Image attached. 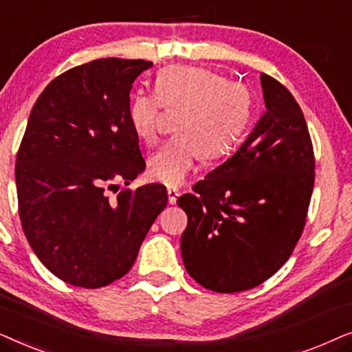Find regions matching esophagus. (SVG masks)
<instances>
[{"label": "esophagus", "mask_w": 352, "mask_h": 352, "mask_svg": "<svg viewBox=\"0 0 352 352\" xmlns=\"http://www.w3.org/2000/svg\"><path fill=\"white\" fill-rule=\"evenodd\" d=\"M181 195V192L176 189V187H170V189H168V200H170V204L171 205H175L176 201H177V197Z\"/></svg>", "instance_id": "34e87169"}]
</instances>
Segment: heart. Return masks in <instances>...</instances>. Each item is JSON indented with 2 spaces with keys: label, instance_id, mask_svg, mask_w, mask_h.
I'll list each match as a JSON object with an SVG mask.
<instances>
[{
  "label": "heart",
  "instance_id": "1",
  "mask_svg": "<svg viewBox=\"0 0 352 352\" xmlns=\"http://www.w3.org/2000/svg\"><path fill=\"white\" fill-rule=\"evenodd\" d=\"M162 107L182 109L175 138L168 139L147 163L152 179L179 186L194 170L200 155L214 160L229 155L248 131L253 99L240 83L205 67L171 65L158 72L155 93L134 91L128 120L141 141L152 144L158 136Z\"/></svg>",
  "mask_w": 352,
  "mask_h": 352
}]
</instances>
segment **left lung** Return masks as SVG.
Listing matches in <instances>:
<instances>
[{"mask_svg":"<svg viewBox=\"0 0 352 352\" xmlns=\"http://www.w3.org/2000/svg\"><path fill=\"white\" fill-rule=\"evenodd\" d=\"M266 113L239 151L184 194L186 271L201 287L235 293L261 285L288 261L314 189V148L290 91L261 74Z\"/></svg>","mask_w":352,"mask_h":352,"instance_id":"left-lung-1","label":"left lung"}]
</instances>
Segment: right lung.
Listing matches in <instances>:
<instances>
[{
	"label": "right lung",
	"mask_w": 352,
	"mask_h": 352,
	"mask_svg": "<svg viewBox=\"0 0 352 352\" xmlns=\"http://www.w3.org/2000/svg\"><path fill=\"white\" fill-rule=\"evenodd\" d=\"M152 65L107 57L74 67L28 117L16 160L19 216L38 259L70 285L100 288L128 274L168 204L162 184L109 195L146 168L128 104Z\"/></svg>",
	"instance_id": "1"
}]
</instances>
